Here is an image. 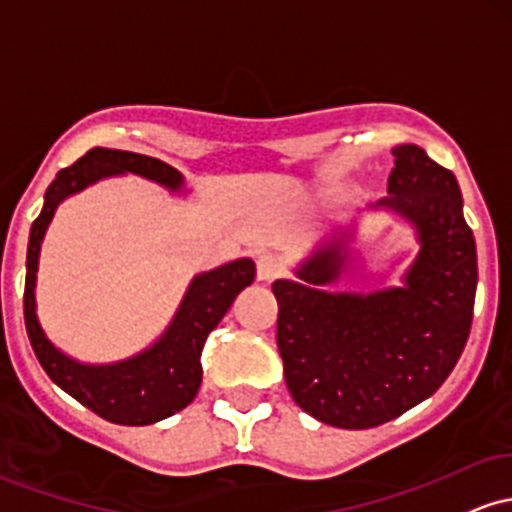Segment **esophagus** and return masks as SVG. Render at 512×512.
I'll list each match as a JSON object with an SVG mask.
<instances>
[{
    "mask_svg": "<svg viewBox=\"0 0 512 512\" xmlns=\"http://www.w3.org/2000/svg\"><path fill=\"white\" fill-rule=\"evenodd\" d=\"M282 272H284V265L279 257L262 255L260 260H257V279H260V282H274Z\"/></svg>",
    "mask_w": 512,
    "mask_h": 512,
    "instance_id": "obj_1",
    "label": "esophagus"
}]
</instances>
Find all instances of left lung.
<instances>
[{
	"label": "left lung",
	"mask_w": 512,
	"mask_h": 512,
	"mask_svg": "<svg viewBox=\"0 0 512 512\" xmlns=\"http://www.w3.org/2000/svg\"><path fill=\"white\" fill-rule=\"evenodd\" d=\"M386 209L411 221L420 252L403 289L330 294L350 255L340 228L296 269L301 282L272 284L277 345L289 393L333 428L364 430L432 396L469 340L476 296V243L462 213L457 177L418 145H398Z\"/></svg>",
	"instance_id": "left-lung-1"
}]
</instances>
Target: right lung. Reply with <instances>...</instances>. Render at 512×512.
Segmentation results:
<instances>
[{
	"mask_svg": "<svg viewBox=\"0 0 512 512\" xmlns=\"http://www.w3.org/2000/svg\"><path fill=\"white\" fill-rule=\"evenodd\" d=\"M140 174L179 192L182 174L155 157L128 150L92 148L75 165L65 167L50 182L41 216L33 221L26 252L24 320L38 362L65 393L84 408L116 425H150L179 413L194 401L201 386V350L209 333L221 323L235 296L255 279V262L235 260L228 265L199 274L189 284L177 316L153 347L116 364H82L70 359L43 333L36 316V272L43 235L58 204L70 194L82 192L89 184L114 174Z\"/></svg>",
	"mask_w": 512,
	"mask_h": 512,
	"instance_id": "1",
	"label": "right lung"
}]
</instances>
